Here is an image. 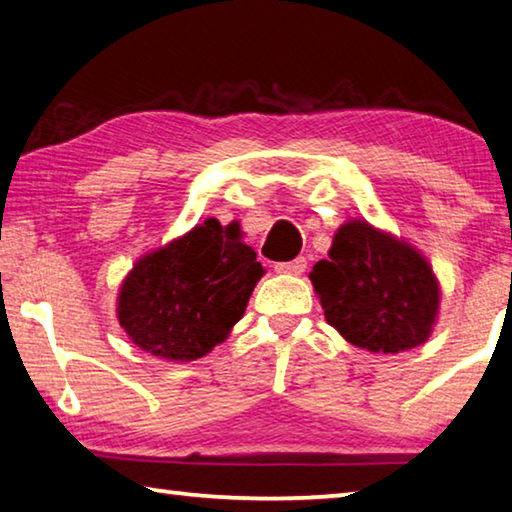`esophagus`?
Wrapping results in <instances>:
<instances>
[{
  "label": "esophagus",
  "instance_id": "esophagus-1",
  "mask_svg": "<svg viewBox=\"0 0 512 512\" xmlns=\"http://www.w3.org/2000/svg\"><path fill=\"white\" fill-rule=\"evenodd\" d=\"M305 268H307L305 257H296V259H291V262L275 264V271L282 275H300V273H305Z\"/></svg>",
  "mask_w": 512,
  "mask_h": 512
}]
</instances>
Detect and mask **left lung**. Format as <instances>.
<instances>
[{"instance_id":"left-lung-1","label":"left lung","mask_w":512,"mask_h":512,"mask_svg":"<svg viewBox=\"0 0 512 512\" xmlns=\"http://www.w3.org/2000/svg\"><path fill=\"white\" fill-rule=\"evenodd\" d=\"M325 320L361 350L397 354L429 339L440 282L409 241L363 219L345 221L309 273Z\"/></svg>"}]
</instances>
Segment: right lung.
Here are the masks:
<instances>
[{
	"label": "right lung",
	"instance_id": "add662e5",
	"mask_svg": "<svg viewBox=\"0 0 512 512\" xmlns=\"http://www.w3.org/2000/svg\"><path fill=\"white\" fill-rule=\"evenodd\" d=\"M262 275L239 221L205 219L137 259L117 293V320L153 357L196 361L228 339Z\"/></svg>",
	"mask_w": 512,
	"mask_h": 512
}]
</instances>
